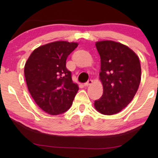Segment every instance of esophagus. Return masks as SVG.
<instances>
[{
	"instance_id": "obj_1",
	"label": "esophagus",
	"mask_w": 158,
	"mask_h": 158,
	"mask_svg": "<svg viewBox=\"0 0 158 158\" xmlns=\"http://www.w3.org/2000/svg\"><path fill=\"white\" fill-rule=\"evenodd\" d=\"M92 83H93V80H91V79H89L88 81H86V82L85 83V86H88V85H91Z\"/></svg>"
}]
</instances>
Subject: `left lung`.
<instances>
[{"instance_id":"1","label":"left lung","mask_w":158,"mask_h":158,"mask_svg":"<svg viewBox=\"0 0 158 158\" xmlns=\"http://www.w3.org/2000/svg\"><path fill=\"white\" fill-rule=\"evenodd\" d=\"M100 56L99 78L103 94L95 100L97 111L105 115L119 113L131 102L141 79L138 56L126 45L113 41L96 43Z\"/></svg>"}]
</instances>
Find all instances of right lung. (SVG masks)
<instances>
[{"mask_svg":"<svg viewBox=\"0 0 158 158\" xmlns=\"http://www.w3.org/2000/svg\"><path fill=\"white\" fill-rule=\"evenodd\" d=\"M78 44L54 41L36 48L24 66L29 91L40 108L51 115L67 111L73 104L79 87L66 68L68 56Z\"/></svg>","mask_w":158,"mask_h":158,"instance_id":"1","label":"right lung"}]
</instances>
